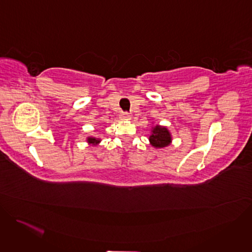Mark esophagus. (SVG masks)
<instances>
[{"instance_id":"obj_1","label":"esophagus","mask_w":252,"mask_h":252,"mask_svg":"<svg viewBox=\"0 0 252 252\" xmlns=\"http://www.w3.org/2000/svg\"><path fill=\"white\" fill-rule=\"evenodd\" d=\"M130 117L131 116L128 113H122L120 116L121 120H123V121H128V120H130Z\"/></svg>"}]
</instances>
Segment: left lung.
Segmentation results:
<instances>
[{"mask_svg":"<svg viewBox=\"0 0 252 252\" xmlns=\"http://www.w3.org/2000/svg\"><path fill=\"white\" fill-rule=\"evenodd\" d=\"M150 142L151 145L156 149H162L171 143V134L169 130L165 126H155L152 128V133L150 135Z\"/></svg>","mask_w":252,"mask_h":252,"instance_id":"1","label":"left lung"}]
</instances>
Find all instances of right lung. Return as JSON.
Returning <instances> with one entry per match:
<instances>
[{"mask_svg": "<svg viewBox=\"0 0 252 252\" xmlns=\"http://www.w3.org/2000/svg\"><path fill=\"white\" fill-rule=\"evenodd\" d=\"M88 142L90 143V145H93V146H96L97 143L100 142V139L99 138H96V137H93V136H89L87 138Z\"/></svg>", "mask_w": 252, "mask_h": 252, "instance_id": "obj_1", "label": "right lung"}]
</instances>
